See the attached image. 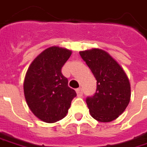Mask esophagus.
I'll list each match as a JSON object with an SVG mask.
<instances>
[{"mask_svg": "<svg viewBox=\"0 0 147 147\" xmlns=\"http://www.w3.org/2000/svg\"><path fill=\"white\" fill-rule=\"evenodd\" d=\"M76 94H77V96H78V97H81V96L83 95V92H82V89H81V88L76 89Z\"/></svg>", "mask_w": 147, "mask_h": 147, "instance_id": "1", "label": "esophagus"}]
</instances>
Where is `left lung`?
Here are the masks:
<instances>
[{
  "instance_id": "obj_1",
  "label": "left lung",
  "mask_w": 147,
  "mask_h": 147,
  "mask_svg": "<svg viewBox=\"0 0 147 147\" xmlns=\"http://www.w3.org/2000/svg\"><path fill=\"white\" fill-rule=\"evenodd\" d=\"M97 80L96 93L86 99L90 115L101 123L115 120L127 107L131 86L124 70L111 55L100 48L80 51Z\"/></svg>"
}]
</instances>
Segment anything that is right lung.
<instances>
[{"label": "right lung", "instance_id": "1", "mask_svg": "<svg viewBox=\"0 0 147 147\" xmlns=\"http://www.w3.org/2000/svg\"><path fill=\"white\" fill-rule=\"evenodd\" d=\"M71 50L53 46L32 61L24 81V93L29 109L38 119L53 123L66 117L71 100L76 96L68 86L61 68Z\"/></svg>", "mask_w": 147, "mask_h": 147}]
</instances>
